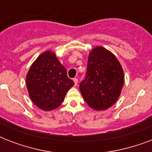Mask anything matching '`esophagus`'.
<instances>
[{"mask_svg": "<svg viewBox=\"0 0 152 152\" xmlns=\"http://www.w3.org/2000/svg\"><path fill=\"white\" fill-rule=\"evenodd\" d=\"M73 81H74V83H75V85H77V83H78V79L77 78H74L73 79Z\"/></svg>", "mask_w": 152, "mask_h": 152, "instance_id": "34e87169", "label": "esophagus"}]
</instances>
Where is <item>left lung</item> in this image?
<instances>
[{
  "label": "left lung",
  "mask_w": 152,
  "mask_h": 152,
  "mask_svg": "<svg viewBox=\"0 0 152 152\" xmlns=\"http://www.w3.org/2000/svg\"><path fill=\"white\" fill-rule=\"evenodd\" d=\"M124 84V72L117 57L98 46L89 53L85 79L80 83L83 99L95 110H104L115 103Z\"/></svg>",
  "instance_id": "obj_1"
}]
</instances>
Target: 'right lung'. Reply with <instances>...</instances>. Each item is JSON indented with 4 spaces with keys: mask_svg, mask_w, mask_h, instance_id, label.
I'll return each mask as SVG.
<instances>
[{
    "mask_svg": "<svg viewBox=\"0 0 152 152\" xmlns=\"http://www.w3.org/2000/svg\"><path fill=\"white\" fill-rule=\"evenodd\" d=\"M27 88L32 102L42 110L50 111L64 102L74 82L52 51L42 53L27 72Z\"/></svg>",
    "mask_w": 152,
    "mask_h": 152,
    "instance_id": "right-lung-1",
    "label": "right lung"
}]
</instances>
